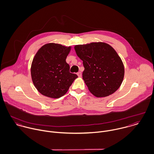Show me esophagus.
Wrapping results in <instances>:
<instances>
[{"label":"esophagus","instance_id":"obj_1","mask_svg":"<svg viewBox=\"0 0 154 154\" xmlns=\"http://www.w3.org/2000/svg\"><path fill=\"white\" fill-rule=\"evenodd\" d=\"M77 75H78L79 77H82V72H77Z\"/></svg>","mask_w":154,"mask_h":154}]
</instances>
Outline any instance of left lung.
Masks as SVG:
<instances>
[{
  "mask_svg": "<svg viewBox=\"0 0 154 154\" xmlns=\"http://www.w3.org/2000/svg\"><path fill=\"white\" fill-rule=\"evenodd\" d=\"M83 61V79L89 91L97 97H106L120 87L124 67L114 49L103 42H93L74 46Z\"/></svg>",
  "mask_w": 154,
  "mask_h": 154,
  "instance_id": "obj_1",
  "label": "left lung"
}]
</instances>
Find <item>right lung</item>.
<instances>
[{
  "instance_id": "add662e5",
  "label": "right lung",
  "mask_w": 154,
  "mask_h": 154,
  "mask_svg": "<svg viewBox=\"0 0 154 154\" xmlns=\"http://www.w3.org/2000/svg\"><path fill=\"white\" fill-rule=\"evenodd\" d=\"M71 48L50 43L37 52L31 63V79L42 94L51 98L61 97L78 77L69 72V65L66 62Z\"/></svg>"
}]
</instances>
